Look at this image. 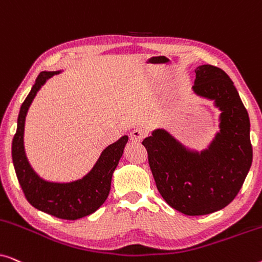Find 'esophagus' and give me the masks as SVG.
Returning a JSON list of instances; mask_svg holds the SVG:
<instances>
[{
	"label": "esophagus",
	"instance_id": "34e87169",
	"mask_svg": "<svg viewBox=\"0 0 262 262\" xmlns=\"http://www.w3.org/2000/svg\"><path fill=\"white\" fill-rule=\"evenodd\" d=\"M145 135H146V132H145V130H143V128H141V127L135 128V130H132L130 132V139L135 143H139L143 141V138L145 137Z\"/></svg>",
	"mask_w": 262,
	"mask_h": 262
}]
</instances>
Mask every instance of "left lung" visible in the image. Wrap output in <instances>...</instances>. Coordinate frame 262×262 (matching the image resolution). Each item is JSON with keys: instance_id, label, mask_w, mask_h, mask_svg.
<instances>
[{"instance_id": "left-lung-1", "label": "left lung", "mask_w": 262, "mask_h": 262, "mask_svg": "<svg viewBox=\"0 0 262 262\" xmlns=\"http://www.w3.org/2000/svg\"><path fill=\"white\" fill-rule=\"evenodd\" d=\"M192 91L221 111L220 131L202 151L189 149L164 128L143 141L160 194L187 216H202L229 205L241 189L253 161L250 123L234 82L220 68L195 69Z\"/></svg>"}]
</instances>
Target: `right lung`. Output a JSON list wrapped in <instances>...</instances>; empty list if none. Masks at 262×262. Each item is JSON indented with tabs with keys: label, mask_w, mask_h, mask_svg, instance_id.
<instances>
[{
	"label": "right lung",
	"mask_w": 262,
	"mask_h": 262,
	"mask_svg": "<svg viewBox=\"0 0 262 262\" xmlns=\"http://www.w3.org/2000/svg\"><path fill=\"white\" fill-rule=\"evenodd\" d=\"M62 71H41L30 94L21 105L12 157L19 184L28 203L35 209L62 220L75 221L95 212L110 194L113 171L123 156L127 136L107 146L88 174L70 182H53L39 177L28 162L24 145L25 120L37 93L53 75Z\"/></svg>",
	"instance_id": "add662e5"
}]
</instances>
